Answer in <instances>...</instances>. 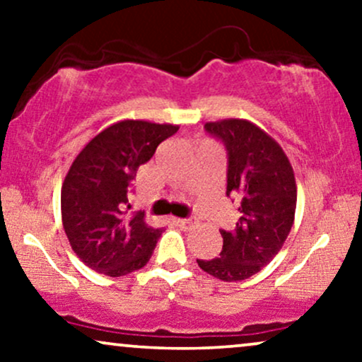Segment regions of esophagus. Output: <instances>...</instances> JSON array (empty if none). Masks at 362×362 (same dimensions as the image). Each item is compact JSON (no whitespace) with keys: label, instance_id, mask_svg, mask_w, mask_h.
<instances>
[{"label":"esophagus","instance_id":"1","mask_svg":"<svg viewBox=\"0 0 362 362\" xmlns=\"http://www.w3.org/2000/svg\"><path fill=\"white\" fill-rule=\"evenodd\" d=\"M177 224L180 228H184V230H189V228H192L195 221L192 218H182V219H177Z\"/></svg>","mask_w":362,"mask_h":362}]
</instances>
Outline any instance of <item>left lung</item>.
Here are the masks:
<instances>
[{"label": "left lung", "instance_id": "1", "mask_svg": "<svg viewBox=\"0 0 362 362\" xmlns=\"http://www.w3.org/2000/svg\"><path fill=\"white\" fill-rule=\"evenodd\" d=\"M228 151L226 195L238 204L235 230H219L223 250L197 260L202 271L233 282L267 265L288 238L296 211V180L288 156L276 139L245 119L206 122Z\"/></svg>", "mask_w": 362, "mask_h": 362}]
</instances>
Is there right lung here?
I'll list each match as a JSON object with an SVG mask.
<instances>
[{
	"instance_id": "right-lung-1",
	"label": "right lung",
	"mask_w": 362,
	"mask_h": 362,
	"mask_svg": "<svg viewBox=\"0 0 362 362\" xmlns=\"http://www.w3.org/2000/svg\"><path fill=\"white\" fill-rule=\"evenodd\" d=\"M177 131L173 124L120 120L74 158L61 189L62 226L73 252L95 272L120 277L148 264L163 230L148 226L143 211L127 214L129 187Z\"/></svg>"
}]
</instances>
